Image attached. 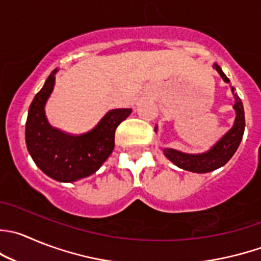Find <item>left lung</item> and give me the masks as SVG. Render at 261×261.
<instances>
[{
	"mask_svg": "<svg viewBox=\"0 0 261 261\" xmlns=\"http://www.w3.org/2000/svg\"><path fill=\"white\" fill-rule=\"evenodd\" d=\"M213 69L218 71V74L221 75L224 82L229 83V79L224 75L219 65L214 63ZM231 90L234 97L233 110L236 112L233 126L209 150L204 151V153L189 154L176 150V149L163 148V154L172 163L176 164L179 168L185 169V171L195 172V173H206V172H212L219 167H223L232 158V155L236 153L237 148L241 143L242 136H244L245 112L241 99L234 92L233 87H231ZM154 131H156V127L154 128Z\"/></svg>",
	"mask_w": 261,
	"mask_h": 261,
	"instance_id": "obj_1",
	"label": "left lung"
}]
</instances>
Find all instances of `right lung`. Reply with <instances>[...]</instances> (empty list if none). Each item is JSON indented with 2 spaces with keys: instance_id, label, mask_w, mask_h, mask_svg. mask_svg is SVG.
Segmentation results:
<instances>
[{
  "instance_id": "add662e5",
  "label": "right lung",
  "mask_w": 261,
  "mask_h": 261,
  "mask_svg": "<svg viewBox=\"0 0 261 261\" xmlns=\"http://www.w3.org/2000/svg\"><path fill=\"white\" fill-rule=\"evenodd\" d=\"M53 70L28 111L25 141L30 156L43 173L60 182H74L100 168L115 148V131L131 108L111 110L88 133L71 135L49 125L45 103L55 88Z\"/></svg>"
}]
</instances>
